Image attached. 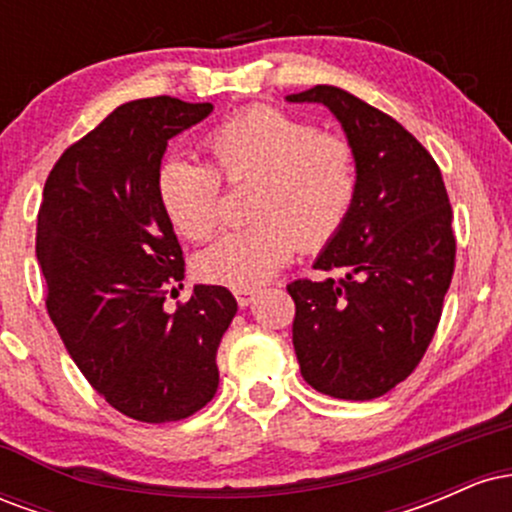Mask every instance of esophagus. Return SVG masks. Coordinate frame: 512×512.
Wrapping results in <instances>:
<instances>
[{
    "label": "esophagus",
    "instance_id": "1",
    "mask_svg": "<svg viewBox=\"0 0 512 512\" xmlns=\"http://www.w3.org/2000/svg\"><path fill=\"white\" fill-rule=\"evenodd\" d=\"M233 296H236L240 308H245V305H250L252 301H255L257 289H236V291H233Z\"/></svg>",
    "mask_w": 512,
    "mask_h": 512
}]
</instances>
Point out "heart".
<instances>
[{
	"mask_svg": "<svg viewBox=\"0 0 512 512\" xmlns=\"http://www.w3.org/2000/svg\"><path fill=\"white\" fill-rule=\"evenodd\" d=\"M211 163L173 156L156 195L170 226L202 243L221 223L223 182L250 187L248 226L223 233L197 257L209 284L255 289L296 252L322 250L344 231L361 187L356 149L337 132L274 105H250L207 134Z\"/></svg>",
	"mask_w": 512,
	"mask_h": 512,
	"instance_id": "b5f03b06",
	"label": "heart"
}]
</instances>
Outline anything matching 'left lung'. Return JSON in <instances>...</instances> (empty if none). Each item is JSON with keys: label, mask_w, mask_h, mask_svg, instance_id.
Wrapping results in <instances>:
<instances>
[{"label": "left lung", "mask_w": 512, "mask_h": 512, "mask_svg": "<svg viewBox=\"0 0 512 512\" xmlns=\"http://www.w3.org/2000/svg\"><path fill=\"white\" fill-rule=\"evenodd\" d=\"M289 101L337 115L361 175L354 214L315 262L339 276L286 286L293 349L310 387L366 402L407 380L438 330L457 250L448 190L433 156L383 110L337 86Z\"/></svg>", "instance_id": "8db88e82"}]
</instances>
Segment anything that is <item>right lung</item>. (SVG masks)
<instances>
[{
  "instance_id": "1",
  "label": "right lung",
  "mask_w": 512,
  "mask_h": 512,
  "mask_svg": "<svg viewBox=\"0 0 512 512\" xmlns=\"http://www.w3.org/2000/svg\"><path fill=\"white\" fill-rule=\"evenodd\" d=\"M211 103L156 96L115 108L52 166L35 255L64 349L110 407L144 424L195 414L219 387V351L238 303L226 286L182 289L185 257L156 195L168 139Z\"/></svg>"
}]
</instances>
